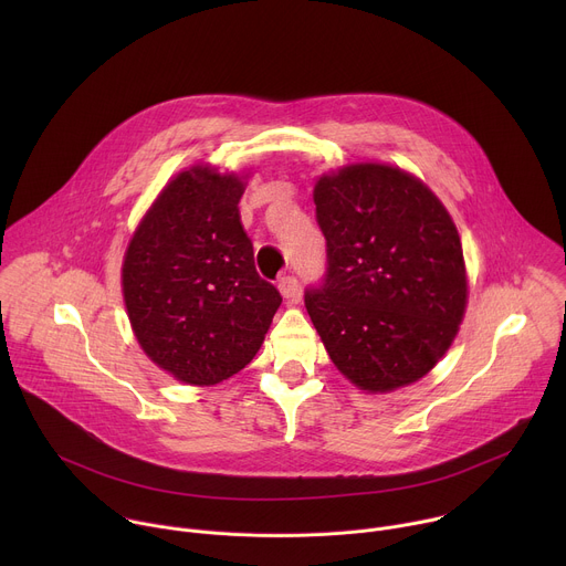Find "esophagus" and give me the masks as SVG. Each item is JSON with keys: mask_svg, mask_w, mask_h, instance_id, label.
<instances>
[{"mask_svg": "<svg viewBox=\"0 0 566 566\" xmlns=\"http://www.w3.org/2000/svg\"><path fill=\"white\" fill-rule=\"evenodd\" d=\"M277 289H280V293L289 300V302H297L300 300V280L297 277H293V275H284L282 280H280V284H277Z\"/></svg>", "mask_w": 566, "mask_h": 566, "instance_id": "1", "label": "esophagus"}]
</instances>
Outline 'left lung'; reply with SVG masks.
I'll use <instances>...</instances> for the list:
<instances>
[{
	"mask_svg": "<svg viewBox=\"0 0 566 566\" xmlns=\"http://www.w3.org/2000/svg\"><path fill=\"white\" fill-rule=\"evenodd\" d=\"M313 201L327 271L304 304L329 358L367 391L419 380L465 311L454 221L423 181L382 164L319 177Z\"/></svg>",
	"mask_w": 566,
	"mask_h": 566,
	"instance_id": "8db88e82",
	"label": "left lung"
}]
</instances>
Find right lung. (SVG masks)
<instances>
[{"label":"right lung","instance_id":"add662e5","mask_svg":"<svg viewBox=\"0 0 566 566\" xmlns=\"http://www.w3.org/2000/svg\"><path fill=\"white\" fill-rule=\"evenodd\" d=\"M244 184L195 166L138 223L123 262V297L138 345L160 369L214 385L260 352L280 291L255 271L239 219Z\"/></svg>","mask_w":566,"mask_h":566}]
</instances>
